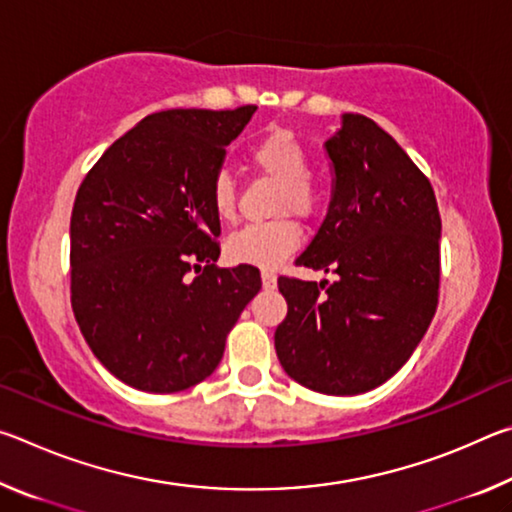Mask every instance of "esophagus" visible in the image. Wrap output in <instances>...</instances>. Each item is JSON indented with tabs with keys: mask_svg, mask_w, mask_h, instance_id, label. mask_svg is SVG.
I'll return each mask as SVG.
<instances>
[{
	"mask_svg": "<svg viewBox=\"0 0 512 512\" xmlns=\"http://www.w3.org/2000/svg\"><path fill=\"white\" fill-rule=\"evenodd\" d=\"M262 287L266 289V291H271V289H275L277 287V277H275V273L273 271H262Z\"/></svg>",
	"mask_w": 512,
	"mask_h": 512,
	"instance_id": "1",
	"label": "esophagus"
}]
</instances>
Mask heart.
<instances>
[{"label":"heart","mask_w":512,"mask_h":512,"mask_svg":"<svg viewBox=\"0 0 512 512\" xmlns=\"http://www.w3.org/2000/svg\"><path fill=\"white\" fill-rule=\"evenodd\" d=\"M253 167L280 183L275 196V214H314L320 192L309 176V151L296 133L273 128L253 144L248 153ZM212 207L221 221L237 219V185L228 171L216 173L210 189ZM302 244V230L291 219H275L246 225L225 244L228 257L237 264L273 268L282 264Z\"/></svg>","instance_id":"b5f03b06"}]
</instances>
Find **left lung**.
Segmentation results:
<instances>
[{"instance_id":"left-lung-1","label":"left lung","mask_w":512,"mask_h":512,"mask_svg":"<svg viewBox=\"0 0 512 512\" xmlns=\"http://www.w3.org/2000/svg\"><path fill=\"white\" fill-rule=\"evenodd\" d=\"M325 149L332 201L296 264L336 280H277L289 311L275 352L311 391L359 395L409 361L436 314L440 212L429 178L372 119L343 115Z\"/></svg>"}]
</instances>
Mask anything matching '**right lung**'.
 Wrapping results in <instances>:
<instances>
[{
    "instance_id": "right-lung-1",
    "label": "right lung",
    "mask_w": 512,
    "mask_h": 512,
    "mask_svg": "<svg viewBox=\"0 0 512 512\" xmlns=\"http://www.w3.org/2000/svg\"><path fill=\"white\" fill-rule=\"evenodd\" d=\"M255 110L144 117L76 192V323L103 368L137 391L178 393L210 377L230 329L262 289L255 266H216L221 223L210 198L225 146Z\"/></svg>"
}]
</instances>
